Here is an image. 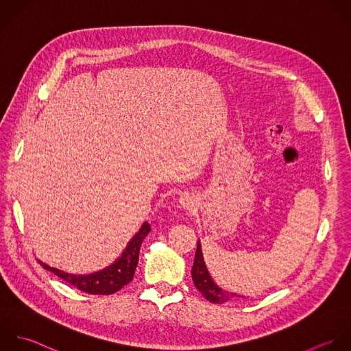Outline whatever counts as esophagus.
<instances>
[{"label": "esophagus", "instance_id": "1", "mask_svg": "<svg viewBox=\"0 0 351 351\" xmlns=\"http://www.w3.org/2000/svg\"><path fill=\"white\" fill-rule=\"evenodd\" d=\"M180 204H182L183 206H187V205H190V198H189V197H182V199H180Z\"/></svg>", "mask_w": 351, "mask_h": 351}]
</instances>
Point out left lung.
Instances as JSON below:
<instances>
[{
  "mask_svg": "<svg viewBox=\"0 0 351 351\" xmlns=\"http://www.w3.org/2000/svg\"><path fill=\"white\" fill-rule=\"evenodd\" d=\"M193 282L197 290L212 304H224L227 301H231L232 298L237 297L235 293H227L221 290L212 279L210 274L208 272V268L204 263L202 257V250L201 245H197V252H195V260L191 271Z\"/></svg>",
  "mask_w": 351,
  "mask_h": 351,
  "instance_id": "left-lung-1",
  "label": "left lung"
}]
</instances>
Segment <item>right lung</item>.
Segmentation results:
<instances>
[{
  "label": "right lung",
  "mask_w": 351,
  "mask_h": 351,
  "mask_svg": "<svg viewBox=\"0 0 351 351\" xmlns=\"http://www.w3.org/2000/svg\"><path fill=\"white\" fill-rule=\"evenodd\" d=\"M149 232H150V226L147 223H143L139 232L131 239V242L123 252L121 257L109 268L99 271L97 274L84 275V276L69 275L56 268H50L42 261H39V264L45 269L53 272L56 276H58L60 279L65 280L66 283L72 285L73 287H76L83 293L94 294V295H110L119 291L120 289H123L125 285H128L132 280L135 268L139 260V249H141L142 241Z\"/></svg>",
  "instance_id": "1"
}]
</instances>
